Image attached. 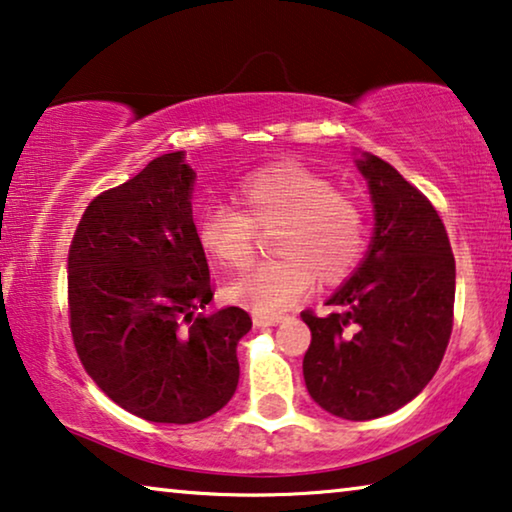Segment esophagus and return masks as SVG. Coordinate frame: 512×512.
<instances>
[{"mask_svg":"<svg viewBox=\"0 0 512 512\" xmlns=\"http://www.w3.org/2000/svg\"><path fill=\"white\" fill-rule=\"evenodd\" d=\"M253 320L257 327H273V325H278V322H283L285 315H255Z\"/></svg>","mask_w":512,"mask_h":512,"instance_id":"esophagus-1","label":"esophagus"}]
</instances>
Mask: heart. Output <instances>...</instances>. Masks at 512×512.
Masks as SVG:
<instances>
[{
	"label": "heart",
	"instance_id": "b5f03b06",
	"mask_svg": "<svg viewBox=\"0 0 512 512\" xmlns=\"http://www.w3.org/2000/svg\"><path fill=\"white\" fill-rule=\"evenodd\" d=\"M241 208L215 204L201 211L197 241L211 262L243 269L255 259L259 232L273 233V262L255 266L227 287V297L257 315H278L311 290L315 278L341 283L357 269L369 243L362 201L336 190L327 176L301 162H273L236 185Z\"/></svg>",
	"mask_w": 512,
	"mask_h": 512
}]
</instances>
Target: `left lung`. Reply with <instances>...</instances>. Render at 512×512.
I'll list each match as a JSON object with an SVG mask.
<instances>
[{"instance_id":"1","label":"left lung","mask_w":512,"mask_h":512,"mask_svg":"<svg viewBox=\"0 0 512 512\" xmlns=\"http://www.w3.org/2000/svg\"><path fill=\"white\" fill-rule=\"evenodd\" d=\"M376 232L336 313H301L311 329L304 380L313 401L343 420H376L406 406L441 366L455 311V255L441 215L392 164L364 153Z\"/></svg>"}]
</instances>
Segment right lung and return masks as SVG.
I'll return each instance as SVG.
<instances>
[{"instance_id":"add662e5","label":"right lung","mask_w":512,"mask_h":512,"mask_svg":"<svg viewBox=\"0 0 512 512\" xmlns=\"http://www.w3.org/2000/svg\"><path fill=\"white\" fill-rule=\"evenodd\" d=\"M183 150L90 201L69 246V327L106 397L148 422L218 413L239 385V306L206 315L208 262L192 220Z\"/></svg>"}]
</instances>
